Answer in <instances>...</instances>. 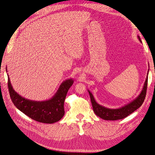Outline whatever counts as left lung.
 I'll list each match as a JSON object with an SVG mask.
<instances>
[{"mask_svg":"<svg viewBox=\"0 0 155 155\" xmlns=\"http://www.w3.org/2000/svg\"><path fill=\"white\" fill-rule=\"evenodd\" d=\"M137 38L139 41L140 42H142L139 35H137ZM148 73L149 70L147 71V77L145 80V82L144 84L143 89L141 90L139 95L130 103L125 104L122 107H118V108H109V107H107L99 104L96 102L95 98H94L93 94L91 92V91L89 90H87L89 93L94 112L95 113L97 116L106 120H117L120 119H123L127 117V116H129L130 114L132 113L134 111H136L137 109H138L139 107L143 104L144 102L146 94L147 79H148Z\"/></svg>","mask_w":155,"mask_h":155,"instance_id":"left-lung-1","label":"left lung"}]
</instances>
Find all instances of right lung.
Masks as SVG:
<instances>
[{"label": "right lung", "mask_w": 155, "mask_h": 155, "mask_svg": "<svg viewBox=\"0 0 155 155\" xmlns=\"http://www.w3.org/2000/svg\"><path fill=\"white\" fill-rule=\"evenodd\" d=\"M6 71L8 72L6 67ZM8 76V88L12 101L17 108L26 116L37 122L53 124L58 122L64 115V102L70 87L73 84V78L66 79L60 85L56 92L51 99L38 101L21 96L15 91Z\"/></svg>", "instance_id": "1"}]
</instances>
